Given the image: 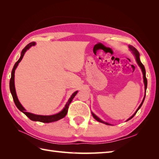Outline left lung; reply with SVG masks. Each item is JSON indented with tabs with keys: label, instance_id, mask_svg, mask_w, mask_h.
Instances as JSON below:
<instances>
[{
	"label": "left lung",
	"instance_id": "obj_1",
	"mask_svg": "<svg viewBox=\"0 0 159 159\" xmlns=\"http://www.w3.org/2000/svg\"><path fill=\"white\" fill-rule=\"evenodd\" d=\"M129 48H130V49L131 50V51L133 52V55H134V57H135V59H136V61H137V64L138 65H139V66L141 67V71H142V72H143V82H144V85H145V92H146V89H147V84H148V81H147V79H146V70H145V67H144V66L142 64V63L141 62V61H140V59H139V56H140V55H139V52L137 51V50L134 48V47H133V46H129ZM145 97H146V93H145V96H144V98H143V100H142V102H141V104L139 105V107H138V109H137V111H136V112L134 113L133 116H132L129 119H128L127 120V121H128V120H130V119H132V118H133L134 116V115H135L136 113H137V112L138 111V110H139L140 108H141V107L142 106V104H143V101H144V100H145ZM92 116H93V118L94 119H96L98 121H99V122H101V123H104V124H107V125H110L109 123H107V122H105V121H103L102 120H100V118L98 117H97L95 114H94L93 113H92Z\"/></svg>",
	"mask_w": 159,
	"mask_h": 159
}]
</instances>
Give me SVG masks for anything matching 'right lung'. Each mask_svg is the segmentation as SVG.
<instances>
[{
    "mask_svg": "<svg viewBox=\"0 0 159 159\" xmlns=\"http://www.w3.org/2000/svg\"><path fill=\"white\" fill-rule=\"evenodd\" d=\"M35 42H31L30 43H29L28 45H26L25 46V48H24L22 52H21V56H20V59H18V61H17L14 66L13 67V70L11 71V79H10L9 81V88H10V92H11V93L13 97V101H14L16 106L17 107V108L20 111H22L23 113H25L26 116H27L30 120L32 121H41V122H43V123H50V122H52V121H56L57 120H59L61 119H62L64 117L66 116V114L67 113V111H68V108H69V105L72 102L73 98L76 95V93H78V91L74 92L71 97L70 98V99L67 101L65 107L63 108V109L61 111V112L55 114V115H52V116H40V115H35V114H33L29 112H26V110L25 108H24L22 104H20V102H19V100L18 99V97H17L16 95V89H15V85H14V74H15V70L16 69V67H18V63L21 61V60L22 59L24 55L26 52V50L28 49H29L32 46H35Z\"/></svg>",
    "mask_w": 159,
    "mask_h": 159,
    "instance_id": "right-lung-1",
    "label": "right lung"
}]
</instances>
